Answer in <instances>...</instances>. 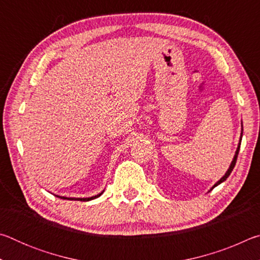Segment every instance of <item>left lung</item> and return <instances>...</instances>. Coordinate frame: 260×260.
I'll return each mask as SVG.
<instances>
[{"label": "left lung", "mask_w": 260, "mask_h": 260, "mask_svg": "<svg viewBox=\"0 0 260 260\" xmlns=\"http://www.w3.org/2000/svg\"><path fill=\"white\" fill-rule=\"evenodd\" d=\"M242 135H243V126H242V132H241V136H240V142H239V146H237V149H236V151H235V155H234V158H233V160H232V162H231V165H230V167H228V170L226 171V173H225V175H223V177L219 180V181H217L215 182L214 184H213V187L210 189V190H212V189L214 188V187H217L218 184H220L221 182H223V181H226V179L230 177L231 175V173H232V171H233V169H234V166H235V164H236V159H237V155H239V151H240V147H241V141H242Z\"/></svg>", "instance_id": "8db88e82"}]
</instances>
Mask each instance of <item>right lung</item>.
Segmentation results:
<instances>
[{
    "mask_svg": "<svg viewBox=\"0 0 260 260\" xmlns=\"http://www.w3.org/2000/svg\"><path fill=\"white\" fill-rule=\"evenodd\" d=\"M103 191H104V190H103ZM103 191H102V192H100V193H98V195H95V196H91V197H83V199H80V197H65V196H58V195H55V196L59 197V199H61V200H72V201H82V202H88V201H91V200L98 199V197H100L101 195H102Z\"/></svg>",
    "mask_w": 260,
    "mask_h": 260,
    "instance_id": "obj_1",
    "label": "right lung"
}]
</instances>
